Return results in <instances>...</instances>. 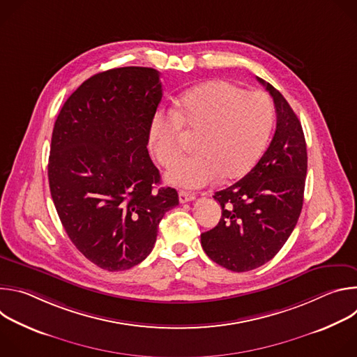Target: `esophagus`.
<instances>
[{
  "mask_svg": "<svg viewBox=\"0 0 357 357\" xmlns=\"http://www.w3.org/2000/svg\"><path fill=\"white\" fill-rule=\"evenodd\" d=\"M196 196L193 193H189V192H185V190H179V202L181 203H186V202H190V200H195Z\"/></svg>",
  "mask_w": 357,
  "mask_h": 357,
  "instance_id": "1",
  "label": "esophagus"
}]
</instances>
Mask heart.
I'll return each mask as SVG.
<instances>
[{"label":"heart","mask_w":357,"mask_h":357,"mask_svg":"<svg viewBox=\"0 0 357 357\" xmlns=\"http://www.w3.org/2000/svg\"><path fill=\"white\" fill-rule=\"evenodd\" d=\"M274 119L273 103L261 91H244L223 80L202 83L182 94L172 113H158L149 127V148L162 167L181 151V129L197 133L196 155L167 172L178 188L199 189L220 176L234 181L260 160Z\"/></svg>","instance_id":"b5f03b06"}]
</instances>
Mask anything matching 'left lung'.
<instances>
[{
    "mask_svg": "<svg viewBox=\"0 0 357 357\" xmlns=\"http://www.w3.org/2000/svg\"><path fill=\"white\" fill-rule=\"evenodd\" d=\"M257 80L274 100V137L256 167L213 195L220 203L222 219L200 234L208 257L236 273L266 264L285 244L301 215L308 168L307 144L296 114L277 89Z\"/></svg>",
    "mask_w": 357,
    "mask_h": 357,
    "instance_id": "obj_1",
    "label": "left lung"
}]
</instances>
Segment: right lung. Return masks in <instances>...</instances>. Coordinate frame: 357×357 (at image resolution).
Listing matches in <instances>:
<instances>
[{"label":"right lung","instance_id":"right-lung-1","mask_svg":"<svg viewBox=\"0 0 357 357\" xmlns=\"http://www.w3.org/2000/svg\"><path fill=\"white\" fill-rule=\"evenodd\" d=\"M161 98L158 70L110 69L83 82L55 121L50 195L72 243L107 271L145 260L179 203L174 188H155L161 175L146 149Z\"/></svg>","mask_w":357,"mask_h":357}]
</instances>
